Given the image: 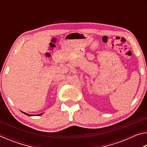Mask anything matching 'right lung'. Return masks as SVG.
<instances>
[{
	"instance_id": "right-lung-1",
	"label": "right lung",
	"mask_w": 147,
	"mask_h": 147,
	"mask_svg": "<svg viewBox=\"0 0 147 147\" xmlns=\"http://www.w3.org/2000/svg\"><path fill=\"white\" fill-rule=\"evenodd\" d=\"M22 113H23L24 114H25V115H28V116H33V115H30V114H28V113H24V112H23V111H22ZM43 113H40V114H38V115H41Z\"/></svg>"
}]
</instances>
